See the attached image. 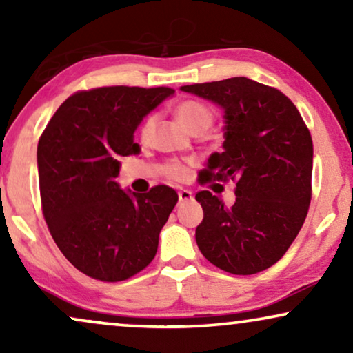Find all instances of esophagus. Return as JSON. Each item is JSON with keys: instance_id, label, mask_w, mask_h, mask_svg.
Segmentation results:
<instances>
[{"instance_id": "esophagus-1", "label": "esophagus", "mask_w": 353, "mask_h": 353, "mask_svg": "<svg viewBox=\"0 0 353 353\" xmlns=\"http://www.w3.org/2000/svg\"><path fill=\"white\" fill-rule=\"evenodd\" d=\"M178 199H180V202H190L192 201V192L188 190H181L178 192Z\"/></svg>"}]
</instances>
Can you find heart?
Masks as SVG:
<instances>
[{"instance_id": "1", "label": "heart", "mask_w": 353, "mask_h": 353, "mask_svg": "<svg viewBox=\"0 0 353 353\" xmlns=\"http://www.w3.org/2000/svg\"><path fill=\"white\" fill-rule=\"evenodd\" d=\"M175 115L176 119L180 120L183 127L190 130V132H192V130L196 128L207 130L210 127L212 120H214V114H212V110L207 108L205 104L199 103V101H183L181 104H178ZM154 122H156V117H154V115L144 120V123L141 125L143 141H148L149 137H151ZM165 173L168 176L180 180V178L186 175V168L178 162H170L165 165Z\"/></svg>"}]
</instances>
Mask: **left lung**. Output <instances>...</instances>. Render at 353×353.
<instances>
[{
    "label": "left lung",
    "mask_w": 353,
    "mask_h": 353,
    "mask_svg": "<svg viewBox=\"0 0 353 353\" xmlns=\"http://www.w3.org/2000/svg\"><path fill=\"white\" fill-rule=\"evenodd\" d=\"M223 110V152L207 159L202 183L236 181L231 207L201 191L196 228L202 255L225 272H263L286 254L312 197L313 143L296 105L281 91L245 77L181 86Z\"/></svg>",
    "instance_id": "8db88e82"
}]
</instances>
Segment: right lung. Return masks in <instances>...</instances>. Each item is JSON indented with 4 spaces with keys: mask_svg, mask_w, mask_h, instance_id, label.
I'll use <instances>...</instances> for the list:
<instances>
[{
    "mask_svg": "<svg viewBox=\"0 0 353 353\" xmlns=\"http://www.w3.org/2000/svg\"><path fill=\"white\" fill-rule=\"evenodd\" d=\"M172 88L104 86L72 94L38 143L43 215L52 239L81 273L123 281L157 252L159 234L178 202L168 186L139 194L115 178L120 159L139 152L133 134Z\"/></svg>",
    "mask_w": 353,
    "mask_h": 353,
    "instance_id": "obj_1",
    "label": "right lung"
}]
</instances>
